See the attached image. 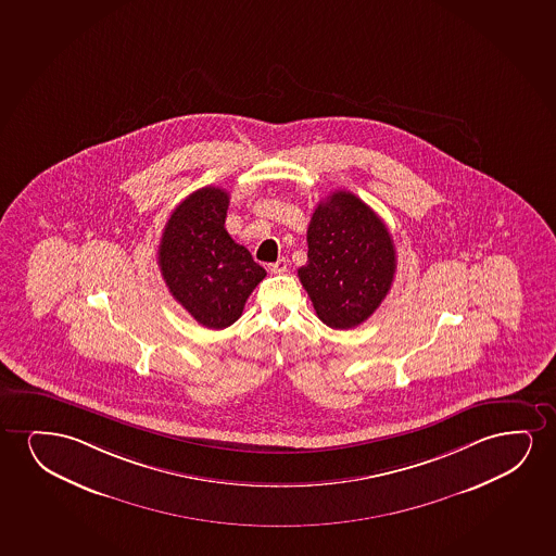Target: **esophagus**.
<instances>
[{
	"label": "esophagus",
	"mask_w": 556,
	"mask_h": 556,
	"mask_svg": "<svg viewBox=\"0 0 556 556\" xmlns=\"http://www.w3.org/2000/svg\"><path fill=\"white\" fill-rule=\"evenodd\" d=\"M267 269H269V274H285V271H287V260L279 258L277 260V262H274V264H269V266H267Z\"/></svg>",
	"instance_id": "obj_1"
}]
</instances>
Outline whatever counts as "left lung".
<instances>
[{
	"instance_id": "left-lung-1",
	"label": "left lung",
	"mask_w": 556,
	"mask_h": 556,
	"mask_svg": "<svg viewBox=\"0 0 556 556\" xmlns=\"http://www.w3.org/2000/svg\"><path fill=\"white\" fill-rule=\"evenodd\" d=\"M396 252L386 224L351 191H334L307 228V264L298 277L330 328H355L388 296Z\"/></svg>"
}]
</instances>
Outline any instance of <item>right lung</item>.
<instances>
[{"mask_svg":"<svg viewBox=\"0 0 556 556\" xmlns=\"http://www.w3.org/2000/svg\"><path fill=\"white\" fill-rule=\"evenodd\" d=\"M229 193L206 186L176 206L161 236V275L168 292L199 325H233L266 269L224 228Z\"/></svg>","mask_w":556,"mask_h":556,"instance_id":"obj_1","label":"right lung"}]
</instances>
